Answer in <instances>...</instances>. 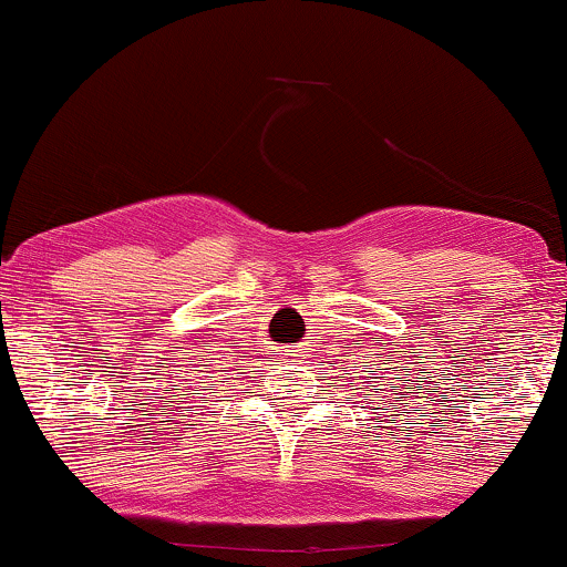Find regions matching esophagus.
Masks as SVG:
<instances>
[{"instance_id": "34e87169", "label": "esophagus", "mask_w": 567, "mask_h": 567, "mask_svg": "<svg viewBox=\"0 0 567 567\" xmlns=\"http://www.w3.org/2000/svg\"><path fill=\"white\" fill-rule=\"evenodd\" d=\"M300 353H306V350H288V353H285V355H300Z\"/></svg>"}]
</instances>
